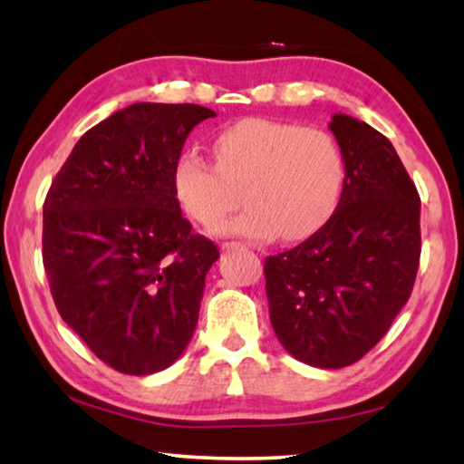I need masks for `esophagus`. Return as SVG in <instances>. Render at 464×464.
Listing matches in <instances>:
<instances>
[{
  "instance_id": "obj_1",
  "label": "esophagus",
  "mask_w": 464,
  "mask_h": 464,
  "mask_svg": "<svg viewBox=\"0 0 464 464\" xmlns=\"http://www.w3.org/2000/svg\"><path fill=\"white\" fill-rule=\"evenodd\" d=\"M239 246H241L239 241H223V243H221V249H223V251H229V249H237Z\"/></svg>"
}]
</instances>
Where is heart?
<instances>
[{"instance_id":"heart-1","label":"heart","mask_w":464,"mask_h":464,"mask_svg":"<svg viewBox=\"0 0 464 464\" xmlns=\"http://www.w3.org/2000/svg\"><path fill=\"white\" fill-rule=\"evenodd\" d=\"M217 163L184 149L174 163V190L194 221L215 223L237 202L239 215L215 225L218 235L298 241L319 231L340 202L345 168L335 139L295 122L243 119L215 137Z\"/></svg>"}]
</instances>
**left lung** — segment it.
I'll return each mask as SVG.
<instances>
[{
  "mask_svg": "<svg viewBox=\"0 0 464 464\" xmlns=\"http://www.w3.org/2000/svg\"><path fill=\"white\" fill-rule=\"evenodd\" d=\"M343 188L307 241L266 257L270 321L290 356L317 368L358 362L410 301L420 266V194L391 140L334 114Z\"/></svg>",
  "mask_w": 464,
  "mask_h": 464,
  "instance_id": "left-lung-1",
  "label": "left lung"
}]
</instances>
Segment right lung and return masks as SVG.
I'll return each mask as SVG.
<instances>
[{"instance_id": "1", "label": "right lung", "mask_w": 464, "mask_h": 464, "mask_svg": "<svg viewBox=\"0 0 464 464\" xmlns=\"http://www.w3.org/2000/svg\"><path fill=\"white\" fill-rule=\"evenodd\" d=\"M196 104L139 102L77 140L43 207V264L63 321L114 371L143 376L182 356L198 324L213 241L174 190Z\"/></svg>"}]
</instances>
